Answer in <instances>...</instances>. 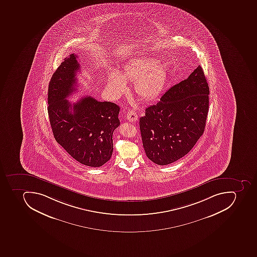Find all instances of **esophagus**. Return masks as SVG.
<instances>
[{
	"instance_id": "1",
	"label": "esophagus",
	"mask_w": 257,
	"mask_h": 257,
	"mask_svg": "<svg viewBox=\"0 0 257 257\" xmlns=\"http://www.w3.org/2000/svg\"><path fill=\"white\" fill-rule=\"evenodd\" d=\"M126 117H127V119L129 120L130 121H136L138 120V115L137 113H136L135 110H131V111L128 112L127 114H126Z\"/></svg>"
}]
</instances>
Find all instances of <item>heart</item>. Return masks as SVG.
<instances>
[{
    "label": "heart",
    "instance_id": "b5f03b06",
    "mask_svg": "<svg viewBox=\"0 0 257 257\" xmlns=\"http://www.w3.org/2000/svg\"><path fill=\"white\" fill-rule=\"evenodd\" d=\"M167 65L148 56L135 58L128 62L121 74L117 69L110 70L107 88L113 98H118L127 90L126 80L135 81V90L146 100L156 98L163 90L167 78Z\"/></svg>",
    "mask_w": 257,
    "mask_h": 257
}]
</instances>
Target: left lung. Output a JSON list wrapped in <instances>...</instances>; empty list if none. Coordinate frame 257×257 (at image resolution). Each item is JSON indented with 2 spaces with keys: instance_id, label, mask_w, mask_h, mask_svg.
Listing matches in <instances>:
<instances>
[{
  "instance_id": "left-lung-1",
  "label": "left lung",
  "mask_w": 257,
  "mask_h": 257,
  "mask_svg": "<svg viewBox=\"0 0 257 257\" xmlns=\"http://www.w3.org/2000/svg\"><path fill=\"white\" fill-rule=\"evenodd\" d=\"M209 86L203 68L170 88L160 101L140 117L143 145L150 160L158 165L177 161L193 148L205 128Z\"/></svg>"
}]
</instances>
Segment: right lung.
<instances>
[{
    "label": "right lung",
    "instance_id": "obj_1",
    "mask_svg": "<svg viewBox=\"0 0 257 257\" xmlns=\"http://www.w3.org/2000/svg\"><path fill=\"white\" fill-rule=\"evenodd\" d=\"M78 56L70 54L52 76L48 90L50 125L58 144L84 165L98 167L113 152V133L120 125V107L85 96L72 104L67 100L77 90L80 71Z\"/></svg>",
    "mask_w": 257,
    "mask_h": 257
}]
</instances>
